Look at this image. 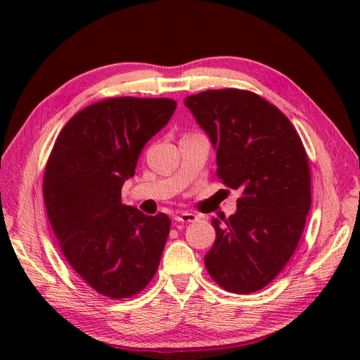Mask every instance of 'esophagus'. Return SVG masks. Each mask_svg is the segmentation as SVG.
I'll use <instances>...</instances> for the list:
<instances>
[{"label": "esophagus", "instance_id": "34e87169", "mask_svg": "<svg viewBox=\"0 0 360 360\" xmlns=\"http://www.w3.org/2000/svg\"><path fill=\"white\" fill-rule=\"evenodd\" d=\"M198 219V217L195 213H190V212H178L174 215V221L176 223H195Z\"/></svg>", "mask_w": 360, "mask_h": 360}]
</instances>
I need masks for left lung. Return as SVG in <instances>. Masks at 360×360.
<instances>
[{
  "label": "left lung",
  "mask_w": 360,
  "mask_h": 360,
  "mask_svg": "<svg viewBox=\"0 0 360 360\" xmlns=\"http://www.w3.org/2000/svg\"><path fill=\"white\" fill-rule=\"evenodd\" d=\"M184 105L217 151L218 178L241 192L233 215L213 219L205 267L229 292H255L300 241L311 209L307 153L285 114L250 91L210 89Z\"/></svg>",
  "instance_id": "obj_1"
}]
</instances>
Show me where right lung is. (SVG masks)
Here are the masks:
<instances>
[{
  "instance_id": "obj_1",
  "label": "right lung",
  "mask_w": 360,
  "mask_h": 360,
  "mask_svg": "<svg viewBox=\"0 0 360 360\" xmlns=\"http://www.w3.org/2000/svg\"><path fill=\"white\" fill-rule=\"evenodd\" d=\"M172 98L117 97L79 111L60 131L43 196L65 258L98 294L127 298L156 274L170 218L122 204L141 153L170 120Z\"/></svg>"
}]
</instances>
